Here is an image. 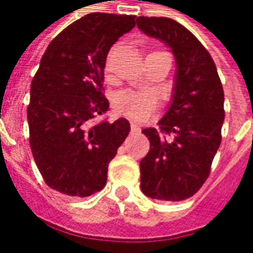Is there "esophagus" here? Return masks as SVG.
Segmentation results:
<instances>
[{"instance_id": "esophagus-1", "label": "esophagus", "mask_w": 253, "mask_h": 253, "mask_svg": "<svg viewBox=\"0 0 253 253\" xmlns=\"http://www.w3.org/2000/svg\"><path fill=\"white\" fill-rule=\"evenodd\" d=\"M130 130H132V132H139L140 128H139V125H136L135 123H130Z\"/></svg>"}]
</instances>
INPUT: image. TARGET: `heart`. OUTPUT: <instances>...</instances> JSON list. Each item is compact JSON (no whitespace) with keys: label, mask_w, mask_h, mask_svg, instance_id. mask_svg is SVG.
Masks as SVG:
<instances>
[{"label":"heart","mask_w":253,"mask_h":253,"mask_svg":"<svg viewBox=\"0 0 253 253\" xmlns=\"http://www.w3.org/2000/svg\"><path fill=\"white\" fill-rule=\"evenodd\" d=\"M110 67V58L106 61V71ZM159 100L152 90H126L117 91L113 97V107L118 114L133 120H146L157 108Z\"/></svg>","instance_id":"1"}]
</instances>
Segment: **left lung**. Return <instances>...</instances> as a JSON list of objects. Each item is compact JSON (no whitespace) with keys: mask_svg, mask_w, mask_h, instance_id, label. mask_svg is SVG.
Returning a JSON list of instances; mask_svg holds the SVG:
<instances>
[{"mask_svg":"<svg viewBox=\"0 0 253 253\" xmlns=\"http://www.w3.org/2000/svg\"><path fill=\"white\" fill-rule=\"evenodd\" d=\"M136 25L167 44L177 62L172 100L159 129L142 130L150 150L140 160V188L152 199L184 201L209 177L221 143L224 91L209 51L181 23L139 16Z\"/></svg>","mask_w":253,"mask_h":253,"instance_id":"1","label":"left lung"}]
</instances>
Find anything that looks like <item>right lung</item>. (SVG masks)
I'll use <instances>...</instances> for the list:
<instances>
[{
  "label": "right lung",
  "mask_w": 253,
  "mask_h": 253,
  "mask_svg": "<svg viewBox=\"0 0 253 253\" xmlns=\"http://www.w3.org/2000/svg\"><path fill=\"white\" fill-rule=\"evenodd\" d=\"M135 15L93 12L48 44L30 86L29 142L44 182L86 198L107 182L108 163L129 133V123L97 121L108 111L104 67L111 45L135 28Z\"/></svg>",
  "instance_id": "1"
}]
</instances>
